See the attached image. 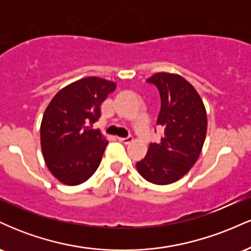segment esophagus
Returning a JSON list of instances; mask_svg holds the SVG:
<instances>
[{"instance_id":"1","label":"esophagus","mask_w":251,"mask_h":251,"mask_svg":"<svg viewBox=\"0 0 251 251\" xmlns=\"http://www.w3.org/2000/svg\"><path fill=\"white\" fill-rule=\"evenodd\" d=\"M118 140H119L120 143L126 144V145H127V144H131L132 142H133V138H132V137H127V138H118Z\"/></svg>"}]
</instances>
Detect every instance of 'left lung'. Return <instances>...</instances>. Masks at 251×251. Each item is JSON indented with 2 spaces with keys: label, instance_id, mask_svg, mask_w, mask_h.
Instances as JSON below:
<instances>
[{
  "label": "left lung",
  "instance_id": "8db88e82",
  "mask_svg": "<svg viewBox=\"0 0 251 251\" xmlns=\"http://www.w3.org/2000/svg\"><path fill=\"white\" fill-rule=\"evenodd\" d=\"M146 81L158 88L162 100L157 125L164 127L160 143L150 144L145 158L135 164L150 183L166 185L180 179L200 157L208 119L194 86L174 73H155Z\"/></svg>",
  "mask_w": 251,
  "mask_h": 251
}]
</instances>
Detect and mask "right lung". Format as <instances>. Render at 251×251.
Instances as JSON below:
<instances>
[{
    "instance_id": "1",
    "label": "right lung",
    "mask_w": 251,
    "mask_h": 251,
    "mask_svg": "<svg viewBox=\"0 0 251 251\" xmlns=\"http://www.w3.org/2000/svg\"><path fill=\"white\" fill-rule=\"evenodd\" d=\"M117 85L98 76L72 82L54 96L43 113L40 138L47 168L66 185H79L100 165L108 142L93 124Z\"/></svg>"
}]
</instances>
